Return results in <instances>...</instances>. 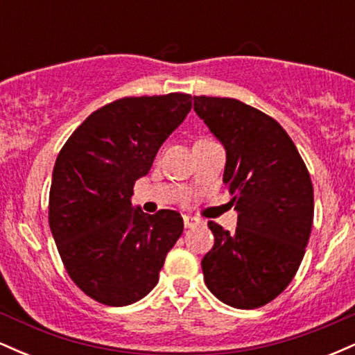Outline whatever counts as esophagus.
<instances>
[{
    "mask_svg": "<svg viewBox=\"0 0 355 355\" xmlns=\"http://www.w3.org/2000/svg\"><path fill=\"white\" fill-rule=\"evenodd\" d=\"M200 222L197 217H191V215H183V225H185V229H191V227H195L197 223Z\"/></svg>",
    "mask_w": 355,
    "mask_h": 355,
    "instance_id": "1",
    "label": "esophagus"
}]
</instances>
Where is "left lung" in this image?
Masks as SVG:
<instances>
[{"label": "left lung", "mask_w": 355, "mask_h": 355, "mask_svg": "<svg viewBox=\"0 0 355 355\" xmlns=\"http://www.w3.org/2000/svg\"><path fill=\"white\" fill-rule=\"evenodd\" d=\"M193 110L227 153L223 182L237 229L209 222L214 248L203 257L209 291L235 309L274 300L294 279L313 222L311 175L274 118L235 98L193 96Z\"/></svg>", "instance_id": "8db88e82"}]
</instances>
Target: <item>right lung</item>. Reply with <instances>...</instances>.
I'll return each instance as SVG.
<instances>
[{
    "mask_svg": "<svg viewBox=\"0 0 355 355\" xmlns=\"http://www.w3.org/2000/svg\"><path fill=\"white\" fill-rule=\"evenodd\" d=\"M191 96H128L96 110L73 132L53 168L50 229L68 275L112 307L144 299L183 232L175 210L132 207L133 185L185 120Z\"/></svg>",
    "mask_w": 355,
    "mask_h": 355,
    "instance_id": "add662e5",
    "label": "right lung"
}]
</instances>
